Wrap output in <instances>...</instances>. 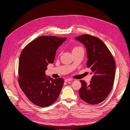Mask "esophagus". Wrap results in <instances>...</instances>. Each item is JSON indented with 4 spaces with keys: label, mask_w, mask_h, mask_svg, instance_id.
<instances>
[{
    "label": "esophagus",
    "mask_w": 130,
    "mask_h": 130,
    "mask_svg": "<svg viewBox=\"0 0 130 130\" xmlns=\"http://www.w3.org/2000/svg\"><path fill=\"white\" fill-rule=\"evenodd\" d=\"M72 80H73L72 78H67V79H66L64 81H65V82H67L71 81H72Z\"/></svg>",
    "instance_id": "1"
}]
</instances>
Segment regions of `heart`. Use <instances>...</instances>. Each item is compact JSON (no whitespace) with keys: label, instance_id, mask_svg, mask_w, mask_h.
<instances>
[{"label":"heart","instance_id":"heart-1","mask_svg":"<svg viewBox=\"0 0 130 130\" xmlns=\"http://www.w3.org/2000/svg\"><path fill=\"white\" fill-rule=\"evenodd\" d=\"M80 48H81V47H79V46H75V47H74L73 49V51H75V50H77V49H80Z\"/></svg>","mask_w":130,"mask_h":130}]
</instances>
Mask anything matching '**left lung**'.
Wrapping results in <instances>:
<instances>
[{"mask_svg":"<svg viewBox=\"0 0 130 130\" xmlns=\"http://www.w3.org/2000/svg\"><path fill=\"white\" fill-rule=\"evenodd\" d=\"M87 50V67L93 76L89 84L81 80V99L89 104H98L107 97L112 89L116 75V63L111 53L99 38L88 34L75 38Z\"/></svg>","mask_w":130,"mask_h":130,"instance_id":"8db88e82","label":"left lung"}]
</instances>
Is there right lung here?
<instances>
[{"mask_svg": "<svg viewBox=\"0 0 130 130\" xmlns=\"http://www.w3.org/2000/svg\"><path fill=\"white\" fill-rule=\"evenodd\" d=\"M66 40V37L42 36L29 43L22 50L18 66L19 85L35 105L48 107L60 95L63 78L46 76L45 71L48 64L54 62L58 47Z\"/></svg>", "mask_w": 130, "mask_h": 130, "instance_id": "obj_1", "label": "right lung"}]
</instances>
